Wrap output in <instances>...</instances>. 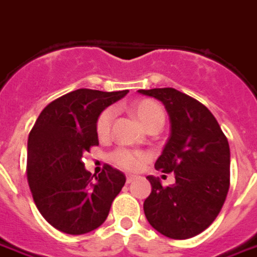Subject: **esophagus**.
Wrapping results in <instances>:
<instances>
[{"label": "esophagus", "instance_id": "34e87169", "mask_svg": "<svg viewBox=\"0 0 257 257\" xmlns=\"http://www.w3.org/2000/svg\"><path fill=\"white\" fill-rule=\"evenodd\" d=\"M135 178H136L135 175H128V177H126V182H128V184H131L132 181H135Z\"/></svg>", "mask_w": 257, "mask_h": 257}]
</instances>
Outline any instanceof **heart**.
I'll return each instance as SVG.
<instances>
[{
    "instance_id": "obj_1",
    "label": "heart",
    "mask_w": 257,
    "mask_h": 257,
    "mask_svg": "<svg viewBox=\"0 0 257 257\" xmlns=\"http://www.w3.org/2000/svg\"><path fill=\"white\" fill-rule=\"evenodd\" d=\"M131 110L135 114V116L139 119V122L146 129L153 128V126L161 128L164 121H166V114H164L163 107L157 101L150 100V98L136 101L135 104H132ZM114 115H115L114 108H105L98 115L96 131H97V135L100 138L108 136L111 131V123L114 121ZM111 159L116 166H119L123 170H128V171H136L143 164V156L142 154L132 152V150H126V149L115 150L111 154Z\"/></svg>"
}]
</instances>
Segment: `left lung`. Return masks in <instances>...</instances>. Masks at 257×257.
Instances as JSON below:
<instances>
[{
    "label": "left lung",
    "mask_w": 257,
    "mask_h": 257,
    "mask_svg": "<svg viewBox=\"0 0 257 257\" xmlns=\"http://www.w3.org/2000/svg\"><path fill=\"white\" fill-rule=\"evenodd\" d=\"M164 104L170 136L156 168L174 172L175 184L163 186L149 175L152 193L143 210L160 234L188 239L218 216L229 189V145L214 115L203 104L172 87L138 90Z\"/></svg>",
    "instance_id": "1"
}]
</instances>
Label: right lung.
<instances>
[{
	"mask_svg": "<svg viewBox=\"0 0 257 257\" xmlns=\"http://www.w3.org/2000/svg\"><path fill=\"white\" fill-rule=\"evenodd\" d=\"M128 90L78 89L48 104L28 139V181L37 209L54 228L82 235L98 228L125 175L110 166L93 179L82 161L98 146V115Z\"/></svg>",
	"mask_w": 257,
	"mask_h": 257,
	"instance_id": "right-lung-1",
	"label": "right lung"
}]
</instances>
